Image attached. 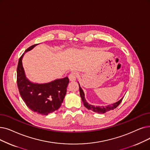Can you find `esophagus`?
Masks as SVG:
<instances>
[{"label": "esophagus", "mask_w": 150, "mask_h": 150, "mask_svg": "<svg viewBox=\"0 0 150 150\" xmlns=\"http://www.w3.org/2000/svg\"><path fill=\"white\" fill-rule=\"evenodd\" d=\"M79 76V74H78L76 72H71V74H70V75H69V80L70 81H75L76 78Z\"/></svg>", "instance_id": "34e87169"}]
</instances>
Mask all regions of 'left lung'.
<instances>
[{
  "label": "left lung",
  "instance_id": "1",
  "mask_svg": "<svg viewBox=\"0 0 150 150\" xmlns=\"http://www.w3.org/2000/svg\"><path fill=\"white\" fill-rule=\"evenodd\" d=\"M79 90H80V96H81V98L82 99V101L83 102L84 107H85L86 108H88V110H92V111H93L96 113H105L107 112L110 111V110H113V109L116 108L121 103V102H122V100L123 99V97H122V98L121 100H120L119 101L112 104V105H107L106 107H103V106L102 107H99V106L98 107H95L94 105H90V104H89L86 101V99H85V98H84V94L83 93V91L82 90V89L80 86V84H79Z\"/></svg>",
  "mask_w": 150,
  "mask_h": 150
}]
</instances>
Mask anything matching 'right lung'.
I'll use <instances>...</instances> for the list:
<instances>
[{"instance_id":"add662e5","label":"right lung","mask_w":150,"mask_h":150,"mask_svg":"<svg viewBox=\"0 0 150 150\" xmlns=\"http://www.w3.org/2000/svg\"><path fill=\"white\" fill-rule=\"evenodd\" d=\"M37 45H32L25 52L30 51ZM24 54L19 57L17 67V85L19 94L25 105L32 111L48 115L60 108L66 94L69 80L66 76L44 84L29 81L25 77L22 64Z\"/></svg>"}]
</instances>
